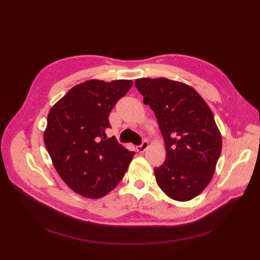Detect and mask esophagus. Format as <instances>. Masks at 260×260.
<instances>
[{
	"instance_id": "1",
	"label": "esophagus",
	"mask_w": 260,
	"mask_h": 260,
	"mask_svg": "<svg viewBox=\"0 0 260 260\" xmlns=\"http://www.w3.org/2000/svg\"><path fill=\"white\" fill-rule=\"evenodd\" d=\"M147 147H148V142H147V141H143L142 144L137 146V151L139 153H144L146 149H147Z\"/></svg>"
}]
</instances>
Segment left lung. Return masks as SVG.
<instances>
[{
  "mask_svg": "<svg viewBox=\"0 0 260 260\" xmlns=\"http://www.w3.org/2000/svg\"><path fill=\"white\" fill-rule=\"evenodd\" d=\"M135 84L155 113L166 146V160L154 168L157 184L172 200L196 198L209 184L222 148L212 112L185 83L140 78Z\"/></svg>",
  "mask_w": 260,
  "mask_h": 260,
  "instance_id": "left-lung-1",
  "label": "left lung"
}]
</instances>
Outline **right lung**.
<instances>
[{"label": "right lung", "instance_id": "right-lung-1", "mask_svg": "<svg viewBox=\"0 0 260 260\" xmlns=\"http://www.w3.org/2000/svg\"><path fill=\"white\" fill-rule=\"evenodd\" d=\"M131 80H89L70 89L48 115L43 139L59 177L83 198L100 199L117 186L135 152L107 138L117 101Z\"/></svg>", "mask_w": 260, "mask_h": 260}]
</instances>
